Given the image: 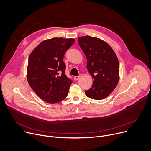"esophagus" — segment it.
<instances>
[{"mask_svg": "<svg viewBox=\"0 0 151 151\" xmlns=\"http://www.w3.org/2000/svg\"><path fill=\"white\" fill-rule=\"evenodd\" d=\"M79 78V76H74V80H75V81H77Z\"/></svg>", "mask_w": 151, "mask_h": 151, "instance_id": "1", "label": "esophagus"}]
</instances>
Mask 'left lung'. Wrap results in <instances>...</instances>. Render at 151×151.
Here are the masks:
<instances>
[{
  "label": "left lung",
  "instance_id": "left-lung-1",
  "mask_svg": "<svg viewBox=\"0 0 151 151\" xmlns=\"http://www.w3.org/2000/svg\"><path fill=\"white\" fill-rule=\"evenodd\" d=\"M78 44L87 60V68L93 77L92 87L85 95L102 100L116 88L119 79V64L116 54L104 40L90 36L79 37Z\"/></svg>",
  "mask_w": 151,
  "mask_h": 151
}]
</instances>
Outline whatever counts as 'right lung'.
Returning <instances> with one entry per match:
<instances>
[{"instance_id":"obj_1","label":"right lung","mask_w":151,"mask_h":151,"mask_svg":"<svg viewBox=\"0 0 151 151\" xmlns=\"http://www.w3.org/2000/svg\"><path fill=\"white\" fill-rule=\"evenodd\" d=\"M75 41L73 38L63 37L45 40L29 56L27 81L35 93L47 103L60 102L68 94L72 81L65 74L63 59Z\"/></svg>"}]
</instances>
